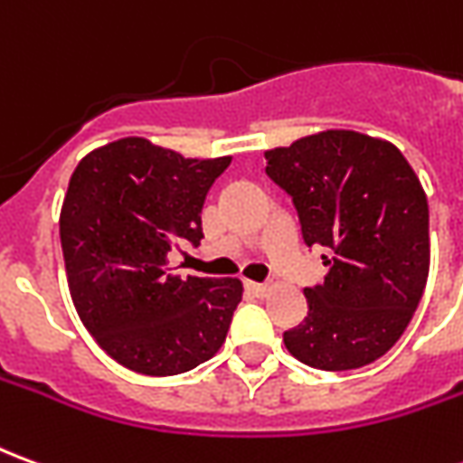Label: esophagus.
Returning <instances> with one entry per match:
<instances>
[{"label":"esophagus","instance_id":"obj_1","mask_svg":"<svg viewBox=\"0 0 463 463\" xmlns=\"http://www.w3.org/2000/svg\"><path fill=\"white\" fill-rule=\"evenodd\" d=\"M245 290L252 292L255 298H265L270 292V285H265V282H245Z\"/></svg>","mask_w":463,"mask_h":463}]
</instances>
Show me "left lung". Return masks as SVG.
<instances>
[{
  "mask_svg": "<svg viewBox=\"0 0 463 463\" xmlns=\"http://www.w3.org/2000/svg\"><path fill=\"white\" fill-rule=\"evenodd\" d=\"M265 173L292 198L302 241L330 268L305 288L307 315L282 335L292 357L325 372L364 367L394 347L429 275V205L397 146L322 131L265 151Z\"/></svg>",
  "mask_w": 463,
  "mask_h": 463,
  "instance_id": "obj_1",
  "label": "left lung"
}]
</instances>
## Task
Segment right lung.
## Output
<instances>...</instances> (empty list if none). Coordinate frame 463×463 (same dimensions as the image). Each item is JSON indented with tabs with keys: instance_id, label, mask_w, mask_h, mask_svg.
Wrapping results in <instances>:
<instances>
[{
	"instance_id": "add662e5",
	"label": "right lung",
	"mask_w": 463,
	"mask_h": 463,
	"mask_svg": "<svg viewBox=\"0 0 463 463\" xmlns=\"http://www.w3.org/2000/svg\"><path fill=\"white\" fill-rule=\"evenodd\" d=\"M231 165L121 138L81 158L59 235L71 300L99 347L138 374L171 377L211 359L242 298L235 278L171 275L168 255L203 238V201Z\"/></svg>"
}]
</instances>
